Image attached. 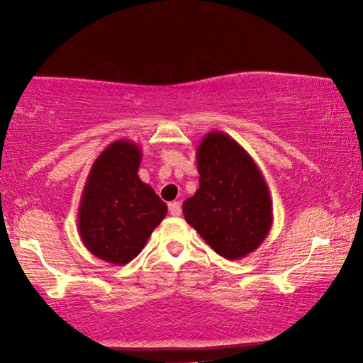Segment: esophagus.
<instances>
[{
	"instance_id": "34e87169",
	"label": "esophagus",
	"mask_w": 363,
	"mask_h": 363,
	"mask_svg": "<svg viewBox=\"0 0 363 363\" xmlns=\"http://www.w3.org/2000/svg\"><path fill=\"white\" fill-rule=\"evenodd\" d=\"M168 211H170L172 216H180L182 215V205L180 201H173L168 205Z\"/></svg>"
}]
</instances>
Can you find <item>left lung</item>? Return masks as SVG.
Segmentation results:
<instances>
[{
    "mask_svg": "<svg viewBox=\"0 0 363 363\" xmlns=\"http://www.w3.org/2000/svg\"><path fill=\"white\" fill-rule=\"evenodd\" d=\"M200 188L183 201V215L226 259L257 250L272 226V201L264 177L240 143L210 132L196 148Z\"/></svg>",
    "mask_w": 363,
    "mask_h": 363,
    "instance_id": "left-lung-1",
    "label": "left lung"
}]
</instances>
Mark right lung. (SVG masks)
<instances>
[{
    "instance_id": "right-lung-1",
    "label": "right lung",
    "mask_w": 363,
    "mask_h": 363,
    "mask_svg": "<svg viewBox=\"0 0 363 363\" xmlns=\"http://www.w3.org/2000/svg\"><path fill=\"white\" fill-rule=\"evenodd\" d=\"M142 150L116 140L96 158L77 213L79 236L99 259L127 264L167 215V205L138 177Z\"/></svg>"
}]
</instances>
